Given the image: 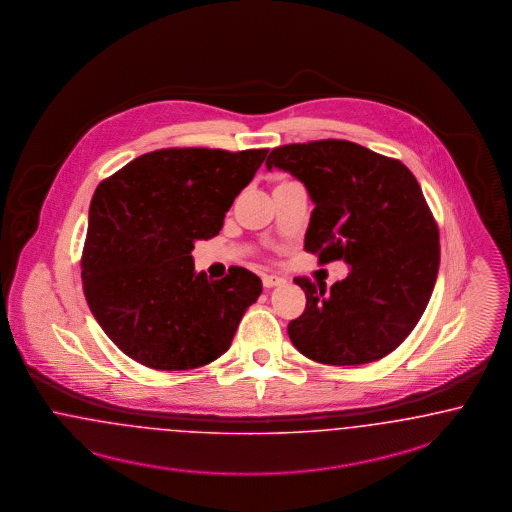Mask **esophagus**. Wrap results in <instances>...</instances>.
<instances>
[{
  "label": "esophagus",
  "mask_w": 512,
  "mask_h": 512,
  "mask_svg": "<svg viewBox=\"0 0 512 512\" xmlns=\"http://www.w3.org/2000/svg\"><path fill=\"white\" fill-rule=\"evenodd\" d=\"M284 280L282 278H278V276H272V274H263V286L268 287H276L280 286Z\"/></svg>",
  "instance_id": "1"
}]
</instances>
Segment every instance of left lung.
<instances>
[{
	"mask_svg": "<svg viewBox=\"0 0 512 512\" xmlns=\"http://www.w3.org/2000/svg\"><path fill=\"white\" fill-rule=\"evenodd\" d=\"M289 171L314 202L305 249L320 265L345 261L347 278H295L305 312L287 326L293 347L329 366L375 362L398 347L429 305L440 265L438 225L400 160L350 141L278 146L266 169Z\"/></svg>",
	"mask_w": 512,
	"mask_h": 512,
	"instance_id": "left-lung-1",
	"label": "left lung"
}]
</instances>
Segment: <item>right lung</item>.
<instances>
[{
    "instance_id": "add662e5",
    "label": "right lung",
    "mask_w": 512,
    "mask_h": 512,
    "mask_svg": "<svg viewBox=\"0 0 512 512\" xmlns=\"http://www.w3.org/2000/svg\"><path fill=\"white\" fill-rule=\"evenodd\" d=\"M268 148H162L97 186L83 244L87 305L112 343L146 368H202L230 348L261 278L196 274L192 249L223 228Z\"/></svg>"
}]
</instances>
